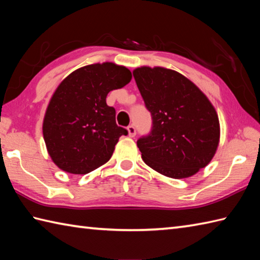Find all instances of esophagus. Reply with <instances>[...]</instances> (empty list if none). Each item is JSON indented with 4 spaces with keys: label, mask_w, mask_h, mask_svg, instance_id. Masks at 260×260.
Instances as JSON below:
<instances>
[{
    "label": "esophagus",
    "mask_w": 260,
    "mask_h": 260,
    "mask_svg": "<svg viewBox=\"0 0 260 260\" xmlns=\"http://www.w3.org/2000/svg\"><path fill=\"white\" fill-rule=\"evenodd\" d=\"M126 130H128V134H129V137H131V138H134L136 135H137V130H136V128H135V125H129L128 128H126Z\"/></svg>",
    "instance_id": "34e87169"
}]
</instances>
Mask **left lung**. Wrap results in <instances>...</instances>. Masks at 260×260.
<instances>
[{
  "mask_svg": "<svg viewBox=\"0 0 260 260\" xmlns=\"http://www.w3.org/2000/svg\"><path fill=\"white\" fill-rule=\"evenodd\" d=\"M134 77L152 118L150 134L137 141L143 161L174 179L197 174L213 158L220 136L218 115L208 98L169 69L141 67Z\"/></svg>",
  "mask_w": 260,
  "mask_h": 260,
  "instance_id": "left-lung-1",
  "label": "left lung"
}]
</instances>
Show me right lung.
I'll return each mask as SVG.
<instances>
[{
  "label": "right lung",
  "mask_w": 260,
  "mask_h": 260,
  "mask_svg": "<svg viewBox=\"0 0 260 260\" xmlns=\"http://www.w3.org/2000/svg\"><path fill=\"white\" fill-rule=\"evenodd\" d=\"M131 78L125 67L95 63L69 74L57 86L44 115L43 137L60 169L85 175L110 160L119 138L128 131L115 123V110L106 99Z\"/></svg>",
  "instance_id": "1"
}]
</instances>
